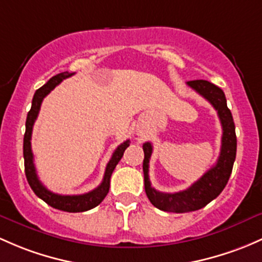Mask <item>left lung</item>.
<instances>
[{
    "mask_svg": "<svg viewBox=\"0 0 262 262\" xmlns=\"http://www.w3.org/2000/svg\"><path fill=\"white\" fill-rule=\"evenodd\" d=\"M187 85L196 90L206 100L210 101L212 106L217 110L222 125L221 152L216 164L191 187L176 193H164L154 189L150 184L148 172H149V159L153 147L149 142L143 144V150H144L143 173H144V188L147 197L149 198L154 207L166 212H176V213H184V212L203 208L224 191L232 172L233 162L236 158V148H237L235 123L230 109L227 108L225 93L219 86L207 80L187 81Z\"/></svg>",
    "mask_w": 262,
    "mask_h": 262,
    "instance_id": "obj_1",
    "label": "left lung"
}]
</instances>
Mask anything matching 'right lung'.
<instances>
[{
	"label": "right lung",
	"mask_w": 262,
	"mask_h": 262,
	"mask_svg": "<svg viewBox=\"0 0 262 262\" xmlns=\"http://www.w3.org/2000/svg\"><path fill=\"white\" fill-rule=\"evenodd\" d=\"M71 75H73V74L65 71V73H60L57 74V75L52 76L50 80L46 82L43 86H41L40 89L36 90L34 98H32V105L30 112L27 113L26 132H25L24 136L25 174H26L27 182H29L30 187H31L32 191L35 192V194H36L38 198H41L42 201H45L49 206L56 208V210L65 212H84L96 207V206L105 198L106 194H108L110 187V177H112L113 170L117 167V164L119 163V161L123 157L124 150L129 147V143L130 142H129V140H125V142L122 143V144L114 150L109 163L106 164L105 173H104V178L103 181H101V183L99 184L95 189L88 192V193L74 194V196H62V194L52 193L51 191H49V189L41 183L37 177L36 168H35L34 164V154H32L31 150L32 126H34V123L35 120H36L38 112H40V106L43 98H45L52 89H55V86H57L64 79L69 78V76Z\"/></svg>",
	"instance_id": "1"
}]
</instances>
